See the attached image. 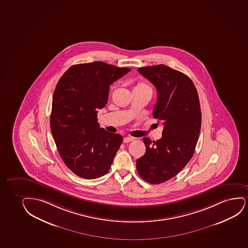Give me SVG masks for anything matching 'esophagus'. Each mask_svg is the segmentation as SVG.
<instances>
[{
    "label": "esophagus",
    "instance_id": "1",
    "mask_svg": "<svg viewBox=\"0 0 248 248\" xmlns=\"http://www.w3.org/2000/svg\"><path fill=\"white\" fill-rule=\"evenodd\" d=\"M134 140V138H132V137H125L123 139V141L125 142V143H127V142H130V141H132Z\"/></svg>",
    "mask_w": 248,
    "mask_h": 248
}]
</instances>
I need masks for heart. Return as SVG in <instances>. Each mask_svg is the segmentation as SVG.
Returning a JSON list of instances; mask_svg holds the SVG:
<instances>
[{
  "mask_svg": "<svg viewBox=\"0 0 248 248\" xmlns=\"http://www.w3.org/2000/svg\"><path fill=\"white\" fill-rule=\"evenodd\" d=\"M146 91V92L152 93V90H151L150 87L147 84L143 83V82H138V83H137V85L133 87L132 91Z\"/></svg>",
  "mask_w": 248,
  "mask_h": 248,
  "instance_id": "obj_1",
  "label": "heart"
}]
</instances>
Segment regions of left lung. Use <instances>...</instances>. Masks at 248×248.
<instances>
[{
	"mask_svg": "<svg viewBox=\"0 0 248 248\" xmlns=\"http://www.w3.org/2000/svg\"><path fill=\"white\" fill-rule=\"evenodd\" d=\"M157 89L154 119L163 125L162 138H143L146 153L137 159V171L146 182L157 185L179 173L191 159L201 127L197 91L188 76L164 64L139 68Z\"/></svg>",
	"mask_w": 248,
	"mask_h": 248,
	"instance_id": "1",
	"label": "left lung"
}]
</instances>
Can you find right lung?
Here are the masks:
<instances>
[{
    "instance_id": "obj_1",
    "label": "right lung",
    "mask_w": 248,
    "mask_h": 248,
    "mask_svg": "<svg viewBox=\"0 0 248 248\" xmlns=\"http://www.w3.org/2000/svg\"><path fill=\"white\" fill-rule=\"evenodd\" d=\"M130 71L101 61L79 63L57 84L51 132L63 163L78 177L97 179L110 170L123 138L100 128L98 109L107 105L110 85Z\"/></svg>"
}]
</instances>
